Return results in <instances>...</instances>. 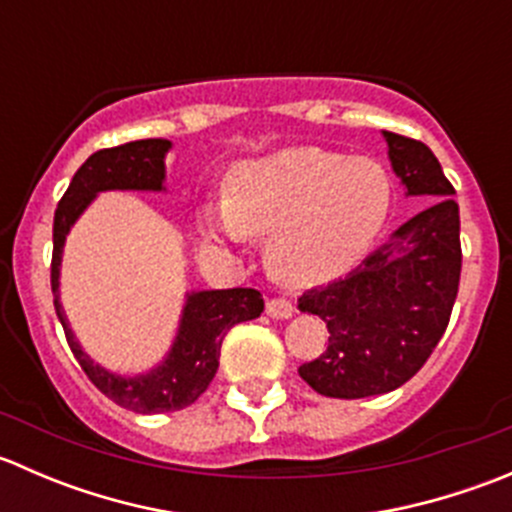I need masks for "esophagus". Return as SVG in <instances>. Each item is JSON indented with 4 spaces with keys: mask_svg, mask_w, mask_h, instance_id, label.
Returning <instances> with one entry per match:
<instances>
[{
    "mask_svg": "<svg viewBox=\"0 0 512 512\" xmlns=\"http://www.w3.org/2000/svg\"><path fill=\"white\" fill-rule=\"evenodd\" d=\"M292 312H294V307L289 299H285V297L267 299V314H270L272 319H287V317H292Z\"/></svg>",
    "mask_w": 512,
    "mask_h": 512,
    "instance_id": "esophagus-1",
    "label": "esophagus"
}]
</instances>
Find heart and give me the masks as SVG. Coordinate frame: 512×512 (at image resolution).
<instances>
[{
	"label": "heart",
	"instance_id": "heart-1",
	"mask_svg": "<svg viewBox=\"0 0 512 512\" xmlns=\"http://www.w3.org/2000/svg\"><path fill=\"white\" fill-rule=\"evenodd\" d=\"M394 183L379 160L302 146L235 163L220 205L200 210L213 247L267 237L265 260L287 287L337 280L369 252L389 218Z\"/></svg>",
	"mask_w": 512,
	"mask_h": 512
}]
</instances>
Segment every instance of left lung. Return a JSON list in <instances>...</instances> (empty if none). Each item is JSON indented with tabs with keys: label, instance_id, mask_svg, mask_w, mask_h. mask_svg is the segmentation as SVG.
<instances>
[{
	"label": "left lung",
	"instance_id": "1",
	"mask_svg": "<svg viewBox=\"0 0 512 512\" xmlns=\"http://www.w3.org/2000/svg\"><path fill=\"white\" fill-rule=\"evenodd\" d=\"M384 138L406 195H428L433 205L347 277L297 299L302 312L317 314L329 329L327 349L299 366V376L332 399L389 394L406 384L441 342L461 282L456 190L426 143L391 131Z\"/></svg>",
	"mask_w": 512,
	"mask_h": 512
}]
</instances>
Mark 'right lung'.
Returning a JSON list of instances; mask_svg holds the SVG:
<instances>
[{"label": "right lung", "instance_id": "obj_1", "mask_svg": "<svg viewBox=\"0 0 512 512\" xmlns=\"http://www.w3.org/2000/svg\"><path fill=\"white\" fill-rule=\"evenodd\" d=\"M168 151L170 141H163V138H146V141H131L96 151L76 170L54 213L51 289H54L56 317L64 327L66 342L91 384L118 406L136 411V414L180 411L198 401V396L208 389L218 371L220 347H223L227 329L260 317V312L265 309L262 294L250 287L188 294L178 337L163 364L148 374L128 376V379L101 369L76 342L74 332L66 322L64 307L59 302V267L66 235H69L71 225L79 220V215L89 208L91 200L103 190H163V160Z\"/></svg>", "mask_w": 512, "mask_h": 512}]
</instances>
